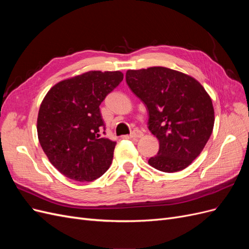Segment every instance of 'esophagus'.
Masks as SVG:
<instances>
[{
	"label": "esophagus",
	"instance_id": "1",
	"mask_svg": "<svg viewBox=\"0 0 249 249\" xmlns=\"http://www.w3.org/2000/svg\"><path fill=\"white\" fill-rule=\"evenodd\" d=\"M142 136H143V133L139 130H135L130 134V138H133V139H139Z\"/></svg>",
	"mask_w": 249,
	"mask_h": 249
}]
</instances>
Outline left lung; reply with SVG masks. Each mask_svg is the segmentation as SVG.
<instances>
[{
	"instance_id": "left-lung-1",
	"label": "left lung",
	"mask_w": 249,
	"mask_h": 249,
	"mask_svg": "<svg viewBox=\"0 0 249 249\" xmlns=\"http://www.w3.org/2000/svg\"><path fill=\"white\" fill-rule=\"evenodd\" d=\"M125 80L146 105L148 129L159 140V152L148 164L163 172L189 166L214 127L213 103L206 89L189 74L163 66L129 70Z\"/></svg>"
}]
</instances>
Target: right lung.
<instances>
[{
  "label": "right lung",
  "instance_id": "1",
  "mask_svg": "<svg viewBox=\"0 0 249 249\" xmlns=\"http://www.w3.org/2000/svg\"><path fill=\"white\" fill-rule=\"evenodd\" d=\"M123 79L119 71H90L58 82L43 97L38 140L53 166L66 178L90 182L109 169L116 141L102 136L100 105Z\"/></svg>",
  "mask_w": 249,
  "mask_h": 249
}]
</instances>
